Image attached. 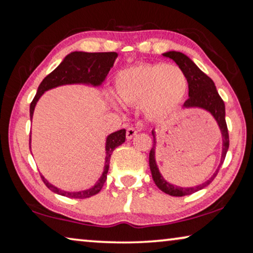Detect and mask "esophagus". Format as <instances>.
Here are the masks:
<instances>
[{"mask_svg": "<svg viewBox=\"0 0 253 253\" xmlns=\"http://www.w3.org/2000/svg\"><path fill=\"white\" fill-rule=\"evenodd\" d=\"M137 132H138V131L134 129V127H127V129H126V139L127 140L132 139V138L137 134Z\"/></svg>", "mask_w": 253, "mask_h": 253, "instance_id": "obj_1", "label": "esophagus"}]
</instances>
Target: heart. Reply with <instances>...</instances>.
Wrapping results in <instances>:
<instances>
[{
	"label": "heart",
	"mask_w": 253,
	"mask_h": 253,
	"mask_svg": "<svg viewBox=\"0 0 253 253\" xmlns=\"http://www.w3.org/2000/svg\"><path fill=\"white\" fill-rule=\"evenodd\" d=\"M188 91V78L182 69L167 63L138 64L120 71L116 92L127 106L140 105L150 117L167 115L183 101ZM112 105L122 107L112 99Z\"/></svg>",
	"instance_id": "heart-1"
}]
</instances>
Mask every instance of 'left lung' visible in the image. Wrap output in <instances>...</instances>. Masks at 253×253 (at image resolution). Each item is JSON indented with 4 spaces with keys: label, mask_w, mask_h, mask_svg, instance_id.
<instances>
[{
    "label": "left lung",
    "mask_w": 253,
    "mask_h": 253,
    "mask_svg": "<svg viewBox=\"0 0 253 253\" xmlns=\"http://www.w3.org/2000/svg\"><path fill=\"white\" fill-rule=\"evenodd\" d=\"M165 57L171 58L176 64L178 65L179 69H182L184 72L186 78H188V86H189V99L186 100L183 105V108H200L209 112L211 115L216 121L217 126L220 127L221 137H222V153H221V160L217 166V169L214 171V174L211 177L203 183V184L190 186V188H182L171 184L166 181L164 176L161 175L159 170L157 161H155V150H157V133L155 130H152L153 134V147L150 151V168L152 172L153 181L161 191H164L167 195L174 197H182L192 195L199 190H202L210 184L215 177L217 171L221 166H222L224 158H226L228 147H229V134H228L227 123H226V108H224V102L221 99L219 93L216 91L214 82L209 76L204 74L200 69L197 67L191 58L186 56L179 51H167L162 54Z\"/></svg>",
    "instance_id": "left-lung-1"
}]
</instances>
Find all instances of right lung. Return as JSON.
I'll return each instance as SVG.
<instances>
[{"mask_svg":"<svg viewBox=\"0 0 253 253\" xmlns=\"http://www.w3.org/2000/svg\"><path fill=\"white\" fill-rule=\"evenodd\" d=\"M119 56L115 51L110 53H86V51H72L64 57V60L61 62L60 65L51 71L47 77L41 82V84L38 87L37 94L34 96L33 101L30 105V117L32 121L34 108H36L37 102L39 101L41 95L48 89L55 88L57 86L62 85H71V84H84L91 85L94 87L101 86L102 83L113 68L114 62L116 57ZM126 141V129L119 130L116 132H113L107 136L106 138V158H105V167H103L102 175L96 181V183L89 189L83 190V191H64V190L58 189L57 186L50 184L43 176L42 181L50 191H53L57 195L69 197V198L75 199H84L99 193L102 189L107 179V172L109 169V161L112 157L114 150L120 145H122ZM31 144V138H30ZM31 147V146H30Z\"/></svg>","mask_w":253,"mask_h":253,"instance_id":"1","label":"right lung"}]
</instances>
